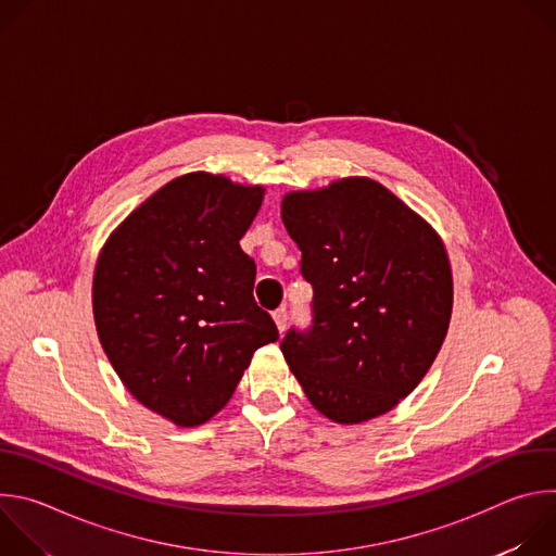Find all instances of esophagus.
Instances as JSON below:
<instances>
[{
  "instance_id": "34e87169",
  "label": "esophagus",
  "mask_w": 556,
  "mask_h": 556,
  "mask_svg": "<svg viewBox=\"0 0 556 556\" xmlns=\"http://www.w3.org/2000/svg\"><path fill=\"white\" fill-rule=\"evenodd\" d=\"M273 319H275V324H277V330L283 332L286 326H288V307H286V305L277 307V309L273 312Z\"/></svg>"
}]
</instances>
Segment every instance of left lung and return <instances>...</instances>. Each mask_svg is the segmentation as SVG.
Listing matches in <instances>:
<instances>
[{"label": "left lung", "instance_id": "8db88e82", "mask_svg": "<svg viewBox=\"0 0 556 556\" xmlns=\"http://www.w3.org/2000/svg\"><path fill=\"white\" fill-rule=\"evenodd\" d=\"M281 219L312 283V326L281 352L307 401L356 425L393 409L435 361L451 321L453 279L438 232L369 178L294 191Z\"/></svg>", "mask_w": 556, "mask_h": 556}]
</instances>
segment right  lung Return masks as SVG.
I'll return each mask as SVG.
<instances>
[{
    "mask_svg": "<svg viewBox=\"0 0 556 556\" xmlns=\"http://www.w3.org/2000/svg\"><path fill=\"white\" fill-rule=\"evenodd\" d=\"M264 187L204 172L144 200L105 242L92 286L99 341L138 403L198 427L228 401L257 348L279 339L255 303L240 240Z\"/></svg>",
    "mask_w": 556,
    "mask_h": 556,
    "instance_id": "add662e5",
    "label": "right lung"
}]
</instances>
